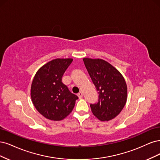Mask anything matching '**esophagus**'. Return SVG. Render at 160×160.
<instances>
[{
    "label": "esophagus",
    "instance_id": "34e87169",
    "mask_svg": "<svg viewBox=\"0 0 160 160\" xmlns=\"http://www.w3.org/2000/svg\"><path fill=\"white\" fill-rule=\"evenodd\" d=\"M78 98H79L80 99L82 98V97H83V93H82V92H80L78 94Z\"/></svg>",
    "mask_w": 160,
    "mask_h": 160
}]
</instances>
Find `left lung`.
<instances>
[{
  "mask_svg": "<svg viewBox=\"0 0 160 160\" xmlns=\"http://www.w3.org/2000/svg\"><path fill=\"white\" fill-rule=\"evenodd\" d=\"M97 91L98 101L90 104L93 114L100 121H109L120 114L127 100V85L123 76L102 59L83 58Z\"/></svg>",
  "mask_w": 160,
  "mask_h": 160,
  "instance_id": "left-lung-1",
  "label": "left lung"
}]
</instances>
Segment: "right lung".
<instances>
[{"label": "right lung", "mask_w": 160, "mask_h": 160, "mask_svg": "<svg viewBox=\"0 0 160 160\" xmlns=\"http://www.w3.org/2000/svg\"><path fill=\"white\" fill-rule=\"evenodd\" d=\"M72 60H51L41 67L34 77L30 89L32 103L40 114L48 120H63L72 111L78 98L62 82V76Z\"/></svg>", "instance_id": "add662e5"}]
</instances>
